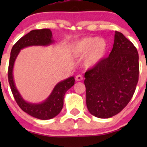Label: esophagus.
<instances>
[{"label": "esophagus", "instance_id": "esophagus-1", "mask_svg": "<svg viewBox=\"0 0 147 147\" xmlns=\"http://www.w3.org/2000/svg\"><path fill=\"white\" fill-rule=\"evenodd\" d=\"M75 80L77 81H81L83 80V77L81 75H78L76 76V78H75Z\"/></svg>", "mask_w": 147, "mask_h": 147}]
</instances>
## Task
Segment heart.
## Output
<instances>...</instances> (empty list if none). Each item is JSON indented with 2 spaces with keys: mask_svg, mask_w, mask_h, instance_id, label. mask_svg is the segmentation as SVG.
Wrapping results in <instances>:
<instances>
[{
  "mask_svg": "<svg viewBox=\"0 0 147 147\" xmlns=\"http://www.w3.org/2000/svg\"><path fill=\"white\" fill-rule=\"evenodd\" d=\"M109 44L102 37H84L75 42L72 54L76 57L85 56L84 65L87 68L94 67L100 64L107 53Z\"/></svg>",
  "mask_w": 147,
  "mask_h": 147,
  "instance_id": "b5f03b06",
  "label": "heart"
}]
</instances>
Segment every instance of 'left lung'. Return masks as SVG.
<instances>
[{
    "label": "left lung",
    "instance_id": "obj_1",
    "mask_svg": "<svg viewBox=\"0 0 147 147\" xmlns=\"http://www.w3.org/2000/svg\"><path fill=\"white\" fill-rule=\"evenodd\" d=\"M139 71L137 48L122 33L115 31L109 57L84 74L86 103L90 114L107 119L119 113L133 97Z\"/></svg>",
    "mask_w": 147,
    "mask_h": 147
}]
</instances>
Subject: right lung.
I'll list each match as a JSON object with an SVG mask.
<instances>
[{"label":"right lung","instance_id":"1","mask_svg":"<svg viewBox=\"0 0 147 147\" xmlns=\"http://www.w3.org/2000/svg\"><path fill=\"white\" fill-rule=\"evenodd\" d=\"M53 34L50 29L33 30L22 37L12 47L8 66V82L15 100L23 111L39 119L47 120L57 116L63 107L65 92L75 84L73 76L58 82L51 94L41 103H31L24 100L17 90L13 79V67L20 50L29 46H47L53 43Z\"/></svg>","mask_w":147,"mask_h":147}]
</instances>
